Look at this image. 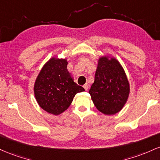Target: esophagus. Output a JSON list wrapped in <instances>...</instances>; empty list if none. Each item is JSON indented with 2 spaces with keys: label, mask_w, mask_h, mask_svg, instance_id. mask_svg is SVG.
I'll return each mask as SVG.
<instances>
[{
  "label": "esophagus",
  "mask_w": 160,
  "mask_h": 160,
  "mask_svg": "<svg viewBox=\"0 0 160 160\" xmlns=\"http://www.w3.org/2000/svg\"><path fill=\"white\" fill-rule=\"evenodd\" d=\"M83 88H85V91H88V85L87 83L85 84V85H83Z\"/></svg>",
  "instance_id": "obj_1"
}]
</instances>
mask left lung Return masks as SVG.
I'll return each mask as SVG.
<instances>
[{
	"instance_id": "8db88e82",
	"label": "left lung",
	"mask_w": 160,
	"mask_h": 160,
	"mask_svg": "<svg viewBox=\"0 0 160 160\" xmlns=\"http://www.w3.org/2000/svg\"><path fill=\"white\" fill-rule=\"evenodd\" d=\"M129 83L119 61L100 57L89 91L97 109L106 115L119 112L128 100Z\"/></svg>"
}]
</instances>
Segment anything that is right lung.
Listing matches in <instances>:
<instances>
[{
    "mask_svg": "<svg viewBox=\"0 0 160 160\" xmlns=\"http://www.w3.org/2000/svg\"><path fill=\"white\" fill-rule=\"evenodd\" d=\"M67 64L65 59L51 58L43 66L34 86L39 106L56 116L68 109L77 93L85 91L73 81Z\"/></svg>",
    "mask_w": 160,
    "mask_h": 160,
    "instance_id": "obj_1",
    "label": "right lung"
}]
</instances>
